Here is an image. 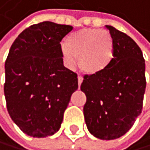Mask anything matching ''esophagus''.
<instances>
[{
  "label": "esophagus",
  "instance_id": "obj_1",
  "mask_svg": "<svg viewBox=\"0 0 150 150\" xmlns=\"http://www.w3.org/2000/svg\"><path fill=\"white\" fill-rule=\"evenodd\" d=\"M82 82H83V77L81 76H78V86L79 88H80V86H81Z\"/></svg>",
  "mask_w": 150,
  "mask_h": 150
}]
</instances>
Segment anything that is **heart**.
Instances as JSON below:
<instances>
[{
	"mask_svg": "<svg viewBox=\"0 0 150 150\" xmlns=\"http://www.w3.org/2000/svg\"><path fill=\"white\" fill-rule=\"evenodd\" d=\"M69 66L78 58L80 68L89 74L104 72L114 59V42L107 30L84 28L69 36L62 48Z\"/></svg>",
	"mask_w": 150,
	"mask_h": 150,
	"instance_id": "obj_1",
	"label": "heart"
}]
</instances>
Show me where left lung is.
<instances>
[{"instance_id": "1", "label": "left lung", "mask_w": 150, "mask_h": 150, "mask_svg": "<svg viewBox=\"0 0 150 150\" xmlns=\"http://www.w3.org/2000/svg\"><path fill=\"white\" fill-rule=\"evenodd\" d=\"M114 59L105 71L86 74L80 88L86 96V125L100 139L119 138L131 129L143 108L145 60L138 45L112 25Z\"/></svg>"}]
</instances>
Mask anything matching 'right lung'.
Wrapping results in <instances>:
<instances>
[{
	"instance_id": "right-lung-1",
	"label": "right lung",
	"mask_w": 150,
	"mask_h": 150,
	"mask_svg": "<svg viewBox=\"0 0 150 150\" xmlns=\"http://www.w3.org/2000/svg\"><path fill=\"white\" fill-rule=\"evenodd\" d=\"M73 26L45 21L25 28L5 61L4 96L12 120L33 137L60 129L77 74L64 65L61 41Z\"/></svg>"
}]
</instances>
